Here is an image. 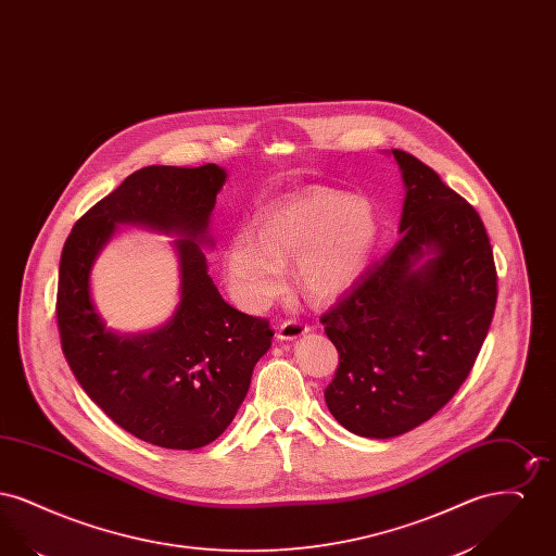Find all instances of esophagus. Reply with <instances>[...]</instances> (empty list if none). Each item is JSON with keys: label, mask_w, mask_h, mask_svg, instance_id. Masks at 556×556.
Wrapping results in <instances>:
<instances>
[{"label": "esophagus", "mask_w": 556, "mask_h": 556, "mask_svg": "<svg viewBox=\"0 0 556 556\" xmlns=\"http://www.w3.org/2000/svg\"><path fill=\"white\" fill-rule=\"evenodd\" d=\"M311 327L306 323H302L300 318H286L281 325H279V331H277V338L279 340H298L300 336L308 333Z\"/></svg>", "instance_id": "obj_1"}]
</instances>
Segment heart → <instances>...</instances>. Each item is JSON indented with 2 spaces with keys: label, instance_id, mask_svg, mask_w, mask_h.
<instances>
[{
  "label": "heart",
  "instance_id": "obj_1",
  "mask_svg": "<svg viewBox=\"0 0 556 556\" xmlns=\"http://www.w3.org/2000/svg\"><path fill=\"white\" fill-rule=\"evenodd\" d=\"M379 238V218L367 198L336 189H308L268 206L256 231L239 229L223 252L236 300L263 311L286 286L283 266L313 300H333L367 270Z\"/></svg>",
  "mask_w": 556,
  "mask_h": 556
}]
</instances>
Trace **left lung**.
<instances>
[{"label": "left lung", "instance_id": "left-lung-1", "mask_svg": "<svg viewBox=\"0 0 556 556\" xmlns=\"http://www.w3.org/2000/svg\"><path fill=\"white\" fill-rule=\"evenodd\" d=\"M404 181L400 241L320 317L340 365L325 402L348 431L388 440L429 421L476 365L496 308V265L476 208L421 160Z\"/></svg>", "mask_w": 556, "mask_h": 556}]
</instances>
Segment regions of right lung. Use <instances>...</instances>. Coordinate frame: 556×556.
<instances>
[{
    "mask_svg": "<svg viewBox=\"0 0 556 556\" xmlns=\"http://www.w3.org/2000/svg\"><path fill=\"white\" fill-rule=\"evenodd\" d=\"M225 179L216 164L135 170L80 216L60 258L55 317L71 369L114 424L160 448L214 442L270 348L268 320L227 304L208 275L202 248L214 245L208 227ZM118 224L182 238L180 306L166 326L139 337L108 330L90 300V268Z\"/></svg>",
    "mask_w": 556,
    "mask_h": 556,
    "instance_id": "obj_1",
    "label": "right lung"
}]
</instances>
